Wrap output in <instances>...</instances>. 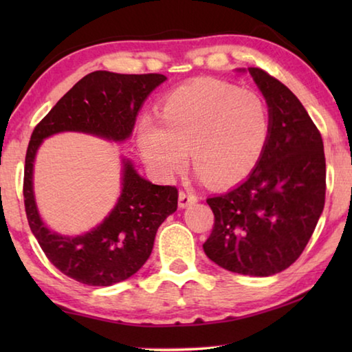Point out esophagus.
Segmentation results:
<instances>
[{
    "mask_svg": "<svg viewBox=\"0 0 352 352\" xmlns=\"http://www.w3.org/2000/svg\"><path fill=\"white\" fill-rule=\"evenodd\" d=\"M197 200L199 197L192 192H184V190H180V194H178V206L180 208H186L189 205L195 204Z\"/></svg>",
    "mask_w": 352,
    "mask_h": 352,
    "instance_id": "esophagus-1",
    "label": "esophagus"
}]
</instances>
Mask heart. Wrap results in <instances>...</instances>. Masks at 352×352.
<instances>
[{
    "mask_svg": "<svg viewBox=\"0 0 352 352\" xmlns=\"http://www.w3.org/2000/svg\"><path fill=\"white\" fill-rule=\"evenodd\" d=\"M160 124L144 119L140 152L155 174L169 180L190 160L201 180L230 184L258 164L269 140V110L253 91L219 80L178 87L163 99Z\"/></svg>",
    "mask_w": 352,
    "mask_h": 352,
    "instance_id": "b5f03b06",
    "label": "heart"
}]
</instances>
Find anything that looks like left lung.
Returning a JSON list of instances; mask_svg holds the SVG:
<instances>
[{
	"label": "left lung",
	"instance_id": "1",
	"mask_svg": "<svg viewBox=\"0 0 352 352\" xmlns=\"http://www.w3.org/2000/svg\"><path fill=\"white\" fill-rule=\"evenodd\" d=\"M248 73L269 105V140L247 180L206 199L214 226L204 250L225 270L270 276L294 264L311 239L324 208L326 160L295 94L264 69Z\"/></svg>",
	"mask_w": 352,
	"mask_h": 352
}]
</instances>
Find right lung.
<instances>
[{
	"label": "right lung",
	"mask_w": 352,
	"mask_h": 352,
	"mask_svg": "<svg viewBox=\"0 0 352 352\" xmlns=\"http://www.w3.org/2000/svg\"><path fill=\"white\" fill-rule=\"evenodd\" d=\"M164 80L163 74L94 71L52 107L31 135L23 183L29 226L51 264L82 284L107 287L135 275L152 253L158 226L177 211L178 190L146 180L122 158L121 195L109 216L85 234L62 236L43 223L35 204V155L43 140L60 132L126 141L141 105Z\"/></svg>",
	"instance_id": "1"
}]
</instances>
